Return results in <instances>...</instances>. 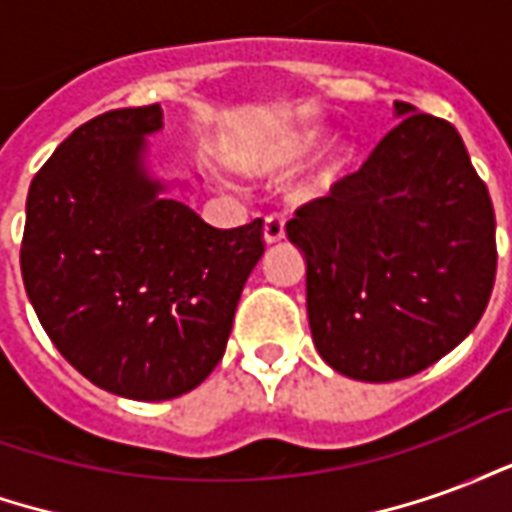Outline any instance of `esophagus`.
Segmentation results:
<instances>
[{"instance_id": "34e87169", "label": "esophagus", "mask_w": 512, "mask_h": 512, "mask_svg": "<svg viewBox=\"0 0 512 512\" xmlns=\"http://www.w3.org/2000/svg\"><path fill=\"white\" fill-rule=\"evenodd\" d=\"M285 238V222L279 219V216H268L266 222H263V241L268 246L279 244Z\"/></svg>"}]
</instances>
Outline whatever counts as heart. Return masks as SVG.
Masks as SVG:
<instances>
[{
	"label": "heart",
	"mask_w": 512,
	"mask_h": 512,
	"mask_svg": "<svg viewBox=\"0 0 512 512\" xmlns=\"http://www.w3.org/2000/svg\"><path fill=\"white\" fill-rule=\"evenodd\" d=\"M326 142H329L326 128H296V131L274 136L263 145H257L255 150H249L246 156L238 158V169L246 175H255V178H279V175H288L301 164H307L318 150H323ZM345 169H348V150L334 147L332 153L296 186L293 197L299 202H318L329 197L334 186L343 180Z\"/></svg>",
	"instance_id": "1"
}]
</instances>
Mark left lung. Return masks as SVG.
<instances>
[{"mask_svg": "<svg viewBox=\"0 0 512 512\" xmlns=\"http://www.w3.org/2000/svg\"><path fill=\"white\" fill-rule=\"evenodd\" d=\"M395 117L365 167L288 222L312 343L367 384L422 373L461 345L496 274L494 205L461 134L403 101Z\"/></svg>", "mask_w": 512, "mask_h": 512, "instance_id": "obj_1", "label": "left lung"}]
</instances>
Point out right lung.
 <instances>
[{
    "mask_svg": "<svg viewBox=\"0 0 512 512\" xmlns=\"http://www.w3.org/2000/svg\"><path fill=\"white\" fill-rule=\"evenodd\" d=\"M161 106L112 109L62 142L32 178L21 277L40 326L95 386L172 400L219 365L263 222L216 230L161 178Z\"/></svg>",
    "mask_w": 512,
    "mask_h": 512,
    "instance_id": "right-lung-1",
    "label": "right lung"
}]
</instances>
